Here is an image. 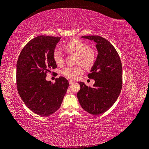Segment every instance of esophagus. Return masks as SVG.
<instances>
[{
  "label": "esophagus",
  "instance_id": "34e87169",
  "mask_svg": "<svg viewBox=\"0 0 149 149\" xmlns=\"http://www.w3.org/2000/svg\"><path fill=\"white\" fill-rule=\"evenodd\" d=\"M69 84L70 85H71V84H74V81L73 80H69Z\"/></svg>",
  "mask_w": 149,
  "mask_h": 149
}]
</instances>
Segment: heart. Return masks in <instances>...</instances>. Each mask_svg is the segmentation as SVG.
Instances as JSON below:
<instances>
[{
  "mask_svg": "<svg viewBox=\"0 0 149 149\" xmlns=\"http://www.w3.org/2000/svg\"><path fill=\"white\" fill-rule=\"evenodd\" d=\"M64 49L68 53H74L77 55V63H80L86 68L92 67L95 61V53L86 43L78 39H73L66 43ZM53 58L58 65H61L64 63V54L59 49H56L53 53ZM81 65H68L62 70V74L67 77L75 79L82 73Z\"/></svg>",
  "mask_w": 149,
  "mask_h": 149,
  "instance_id": "b5f03b06",
  "label": "heart"
}]
</instances>
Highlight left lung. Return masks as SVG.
Here are the masks:
<instances>
[{
	"mask_svg": "<svg viewBox=\"0 0 149 149\" xmlns=\"http://www.w3.org/2000/svg\"><path fill=\"white\" fill-rule=\"evenodd\" d=\"M81 38L94 41L98 54L91 73L88 75V78L95 80V84L88 87L79 82L80 90L77 96L85 111L99 115L112 106L122 90V62L116 49L106 38L97 36Z\"/></svg>",
	"mask_w": 149,
	"mask_h": 149,
	"instance_id": "8db88e82",
	"label": "left lung"
}]
</instances>
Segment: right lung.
Returning <instances> with one entry per match:
<instances>
[{
    "instance_id": "add662e5",
    "label": "right lung",
    "mask_w": 149,
    "mask_h": 149,
    "mask_svg": "<svg viewBox=\"0 0 149 149\" xmlns=\"http://www.w3.org/2000/svg\"><path fill=\"white\" fill-rule=\"evenodd\" d=\"M61 37L40 36L22 49L16 64V85L19 95L31 111L42 117L59 109L69 86L63 77L55 83L46 80L47 72L57 68L53 53Z\"/></svg>"
}]
</instances>
